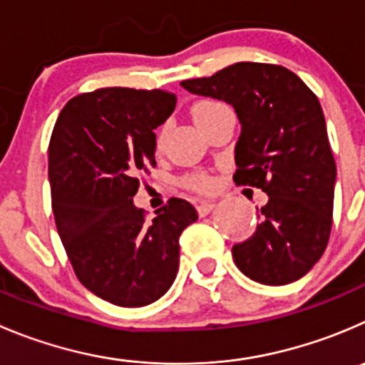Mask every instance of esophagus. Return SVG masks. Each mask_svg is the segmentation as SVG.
Segmentation results:
<instances>
[{"instance_id": "1", "label": "esophagus", "mask_w": 365, "mask_h": 365, "mask_svg": "<svg viewBox=\"0 0 365 365\" xmlns=\"http://www.w3.org/2000/svg\"><path fill=\"white\" fill-rule=\"evenodd\" d=\"M214 207H215L214 201H201V203L197 205V214H200L201 217H203V215L210 214V212L214 210Z\"/></svg>"}]
</instances>
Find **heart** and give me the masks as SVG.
I'll return each mask as SVG.
<instances>
[{
    "mask_svg": "<svg viewBox=\"0 0 365 365\" xmlns=\"http://www.w3.org/2000/svg\"><path fill=\"white\" fill-rule=\"evenodd\" d=\"M226 110H230V108L226 107L222 101L201 100V101H196V103L192 105V110L190 112H192V118H194V121H196V125L203 126L205 123H208L210 119H214L215 115H219L221 112H226ZM164 133H165L164 128L158 132V135H157V146L158 148H160L162 143H164ZM187 183H189V185L196 190H210L212 187H214V180L207 175L192 176V178L187 180Z\"/></svg>",
    "mask_w": 365,
    "mask_h": 365,
    "instance_id": "heart-1",
    "label": "heart"
}]
</instances>
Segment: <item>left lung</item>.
<instances>
[{
	"label": "left lung",
	"mask_w": 365,
	"mask_h": 365,
	"mask_svg": "<svg viewBox=\"0 0 365 365\" xmlns=\"http://www.w3.org/2000/svg\"><path fill=\"white\" fill-rule=\"evenodd\" d=\"M182 87L235 108L233 182L269 196L257 232L232 247L235 265L264 285L305 277L330 239L337 180L317 96L292 71L258 62L233 63Z\"/></svg>",
	"instance_id": "8db88e82"
}]
</instances>
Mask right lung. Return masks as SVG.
<instances>
[{
	"label": "right lung",
	"instance_id": "obj_1",
	"mask_svg": "<svg viewBox=\"0 0 365 365\" xmlns=\"http://www.w3.org/2000/svg\"><path fill=\"white\" fill-rule=\"evenodd\" d=\"M176 96L153 88H98L67 101L49 140L55 225L83 287L118 307H144L178 272L180 235L197 219L171 197L146 219L133 205L139 175L155 168L157 135Z\"/></svg>",
	"mask_w": 365,
	"mask_h": 365
}]
</instances>
